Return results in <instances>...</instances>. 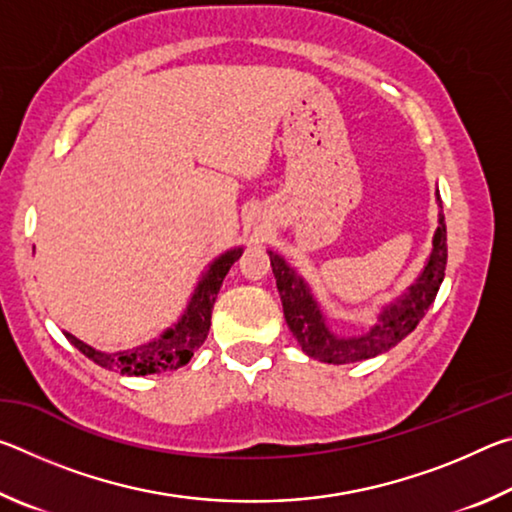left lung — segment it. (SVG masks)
<instances>
[{
  "label": "left lung",
  "instance_id": "left-lung-1",
  "mask_svg": "<svg viewBox=\"0 0 512 512\" xmlns=\"http://www.w3.org/2000/svg\"><path fill=\"white\" fill-rule=\"evenodd\" d=\"M436 203L440 207L438 228L433 232L427 264H424L420 275L415 277L413 284L406 287L404 293L381 307L375 325H370L361 334L354 336H341L332 332L325 311L320 309L305 277L282 255L268 250L277 291H280L284 318H287L289 329L307 357L323 363H334V366L372 359L381 352L395 348L397 343L404 341L418 327L424 314L433 305V300H436L447 266V228L438 189Z\"/></svg>",
  "mask_w": 512,
  "mask_h": 512
}]
</instances>
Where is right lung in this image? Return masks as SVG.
<instances>
[{"mask_svg": "<svg viewBox=\"0 0 512 512\" xmlns=\"http://www.w3.org/2000/svg\"><path fill=\"white\" fill-rule=\"evenodd\" d=\"M241 253H244V246L230 248L219 257H214V262L207 264L201 277H198L194 293L187 302L183 316L151 341L135 345V348L128 350L103 352L92 348L88 343H83L81 339H76L74 334H63L76 350H81L85 357L92 359L97 366L117 370L119 375L144 377L155 375V372L178 370L180 366L189 363V359L194 357V352L205 343L207 332H210L212 325V309L216 296H219V289L225 275L230 271V266L237 262Z\"/></svg>", "mask_w": 512, "mask_h": 512, "instance_id": "add662e5", "label": "right lung"}]
</instances>
